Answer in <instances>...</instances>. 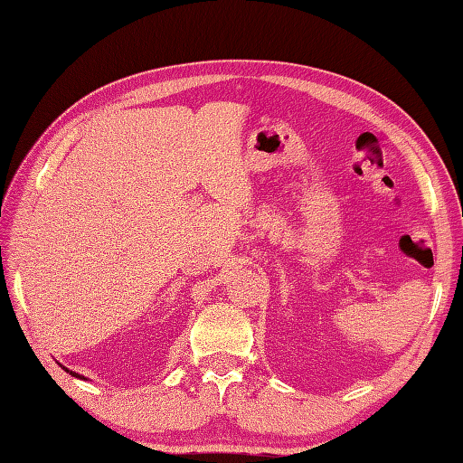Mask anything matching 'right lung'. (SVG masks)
Masks as SVG:
<instances>
[{
	"label": "right lung",
	"instance_id": "right-lung-1",
	"mask_svg": "<svg viewBox=\"0 0 463 463\" xmlns=\"http://www.w3.org/2000/svg\"><path fill=\"white\" fill-rule=\"evenodd\" d=\"M67 372H69V370H67ZM71 373H73V376H75V378H81V376H80V373H75V372H71ZM83 380H85V378H83Z\"/></svg>",
	"mask_w": 463,
	"mask_h": 463
}]
</instances>
